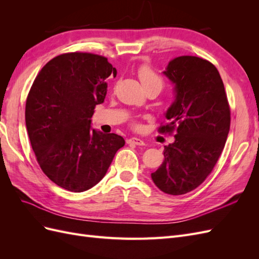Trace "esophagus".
Wrapping results in <instances>:
<instances>
[{"instance_id":"34e87169","label":"esophagus","mask_w":259,"mask_h":259,"mask_svg":"<svg viewBox=\"0 0 259 259\" xmlns=\"http://www.w3.org/2000/svg\"><path fill=\"white\" fill-rule=\"evenodd\" d=\"M127 144L128 145H136V146H145L144 140L139 139L137 137H132V138L127 139Z\"/></svg>"}]
</instances>
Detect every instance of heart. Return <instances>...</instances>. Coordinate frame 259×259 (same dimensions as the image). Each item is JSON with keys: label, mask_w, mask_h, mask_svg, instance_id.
Masks as SVG:
<instances>
[{"label": "heart", "mask_w": 259, "mask_h": 259, "mask_svg": "<svg viewBox=\"0 0 259 259\" xmlns=\"http://www.w3.org/2000/svg\"><path fill=\"white\" fill-rule=\"evenodd\" d=\"M137 72H138L139 79H140V81H142V83L144 84L145 88H148V86L154 85V84L160 85L162 88V84H163L162 79L154 72V70L149 65H146V64L140 65L138 67ZM132 126L134 128H139L140 127L139 124H137L136 122H133Z\"/></svg>", "instance_id": "heart-1"}]
</instances>
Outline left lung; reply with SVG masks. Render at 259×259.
<instances>
[{
    "instance_id": "obj_1",
    "label": "left lung",
    "mask_w": 259,
    "mask_h": 259,
    "mask_svg": "<svg viewBox=\"0 0 259 259\" xmlns=\"http://www.w3.org/2000/svg\"><path fill=\"white\" fill-rule=\"evenodd\" d=\"M175 84L176 99L160 134L174 135L164 147V161L151 174L163 192L182 195L198 188L211 173L230 130V106L216 67L195 56H180L164 71Z\"/></svg>"
}]
</instances>
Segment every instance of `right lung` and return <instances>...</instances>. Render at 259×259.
I'll return each mask as SVG.
<instances>
[{
    "label": "right lung",
    "instance_id": "1",
    "mask_svg": "<svg viewBox=\"0 0 259 259\" xmlns=\"http://www.w3.org/2000/svg\"><path fill=\"white\" fill-rule=\"evenodd\" d=\"M116 76L108 58L65 53L36 75L26 101V126L36 161L53 183L83 192L106 175L123 137L91 130L94 109L107 95V79Z\"/></svg>",
    "mask_w": 259,
    "mask_h": 259
}]
</instances>
